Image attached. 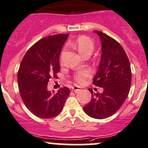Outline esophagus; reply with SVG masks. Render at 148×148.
<instances>
[{
    "label": "esophagus",
    "instance_id": "esophagus-1",
    "mask_svg": "<svg viewBox=\"0 0 148 148\" xmlns=\"http://www.w3.org/2000/svg\"><path fill=\"white\" fill-rule=\"evenodd\" d=\"M72 90H73V92H77L79 90H80V87L78 86H72Z\"/></svg>",
    "mask_w": 148,
    "mask_h": 148
}]
</instances>
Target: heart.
<instances>
[{
    "label": "heart",
    "mask_w": 148,
    "mask_h": 148,
    "mask_svg": "<svg viewBox=\"0 0 148 148\" xmlns=\"http://www.w3.org/2000/svg\"><path fill=\"white\" fill-rule=\"evenodd\" d=\"M70 45L75 47L84 56L86 54H91L95 49V43L93 40L86 36H81L78 37L75 41L70 43ZM66 50V47L64 46L62 50V54L63 55ZM92 76V71L88 68L79 69L74 73V79L79 84H84L86 79Z\"/></svg>",
    "instance_id": "heart-1"
}]
</instances>
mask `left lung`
<instances>
[{
  "label": "left lung",
  "mask_w": 148,
  "mask_h": 148,
  "mask_svg": "<svg viewBox=\"0 0 148 148\" xmlns=\"http://www.w3.org/2000/svg\"><path fill=\"white\" fill-rule=\"evenodd\" d=\"M102 42V56L93 84L103 88L102 93L92 94L90 102L84 107L89 117L105 119L122 107L130 89V64L122 46L116 40L99 31H95Z\"/></svg>",
  "instance_id": "8db88e82"
}]
</instances>
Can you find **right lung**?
Masks as SVG:
<instances>
[{
    "instance_id": "right-lung-1",
    "label": "right lung",
    "mask_w": 148,
    "mask_h": 148,
    "mask_svg": "<svg viewBox=\"0 0 148 148\" xmlns=\"http://www.w3.org/2000/svg\"><path fill=\"white\" fill-rule=\"evenodd\" d=\"M69 34H56L43 38L34 44L23 56L18 71V84L23 103L36 117L49 119L62 112L68 87L58 92L48 91L49 79L56 78L59 71V55Z\"/></svg>"
}]
</instances>
